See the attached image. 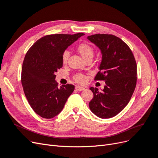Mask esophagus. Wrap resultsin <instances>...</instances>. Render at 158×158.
Here are the masks:
<instances>
[{"mask_svg": "<svg viewBox=\"0 0 158 158\" xmlns=\"http://www.w3.org/2000/svg\"><path fill=\"white\" fill-rule=\"evenodd\" d=\"M76 89L77 91H82L84 89H85V88L84 87H82V86H79V85H77V86H76Z\"/></svg>", "mask_w": 158, "mask_h": 158, "instance_id": "esophagus-1", "label": "esophagus"}]
</instances>
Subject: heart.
I'll return each instance as SVG.
<instances>
[{
  "mask_svg": "<svg viewBox=\"0 0 158 158\" xmlns=\"http://www.w3.org/2000/svg\"><path fill=\"white\" fill-rule=\"evenodd\" d=\"M77 50L79 54L84 60L88 58H92L94 54V50L93 47L88 44H85V43L80 44L77 47ZM69 56V52L64 51V53L63 54V56H62V62H63V64H64L67 63ZM74 79L76 82L78 83H83L85 80V76L83 74H77L74 76Z\"/></svg>",
  "mask_w": 158,
  "mask_h": 158,
  "instance_id": "b5f03b06",
  "label": "heart"
}]
</instances>
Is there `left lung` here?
Wrapping results in <instances>:
<instances>
[{
    "mask_svg": "<svg viewBox=\"0 0 158 158\" xmlns=\"http://www.w3.org/2000/svg\"><path fill=\"white\" fill-rule=\"evenodd\" d=\"M87 38L102 55L95 80L106 83L102 91L89 88L94 98L89 107L98 117L109 118L120 113L130 101L136 84V63L131 49L120 38L100 33Z\"/></svg>",
    "mask_w": 158,
    "mask_h": 158,
    "instance_id": "left-lung-1",
    "label": "left lung"
}]
</instances>
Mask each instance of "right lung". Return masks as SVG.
Listing matches in <instances>:
<instances>
[{"label":"right lung","mask_w":158,"mask_h":158,"mask_svg":"<svg viewBox=\"0 0 158 158\" xmlns=\"http://www.w3.org/2000/svg\"><path fill=\"white\" fill-rule=\"evenodd\" d=\"M83 33L48 35L38 40L28 50L23 62L22 84L30 106L38 115L53 118L63 110L73 92L72 84L58 87L55 73L63 67L62 56Z\"/></svg>","instance_id":"1"}]
</instances>
